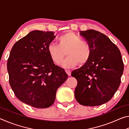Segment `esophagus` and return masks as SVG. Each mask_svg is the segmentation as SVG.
Masks as SVG:
<instances>
[{
	"instance_id": "obj_1",
	"label": "esophagus",
	"mask_w": 129,
	"mask_h": 129,
	"mask_svg": "<svg viewBox=\"0 0 129 129\" xmlns=\"http://www.w3.org/2000/svg\"><path fill=\"white\" fill-rule=\"evenodd\" d=\"M65 72H66V73H67V75H68L69 76H70L71 75V71H69V70H65Z\"/></svg>"
}]
</instances>
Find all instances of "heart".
I'll return each mask as SVG.
<instances>
[{
    "instance_id": "heart-1",
    "label": "heart",
    "mask_w": 129,
    "mask_h": 129,
    "mask_svg": "<svg viewBox=\"0 0 129 129\" xmlns=\"http://www.w3.org/2000/svg\"><path fill=\"white\" fill-rule=\"evenodd\" d=\"M58 44H51L48 47V52L52 61L57 65L62 63L65 53L68 56L62 64L66 68H72L79 64L85 65L90 60L91 49L88 43L73 32H68L58 38Z\"/></svg>"
}]
</instances>
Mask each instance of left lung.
<instances>
[{
  "label": "left lung",
  "instance_id": "left-lung-1",
  "mask_svg": "<svg viewBox=\"0 0 129 129\" xmlns=\"http://www.w3.org/2000/svg\"><path fill=\"white\" fill-rule=\"evenodd\" d=\"M90 45L91 55L85 65L71 73L76 78V100L84 106H99L108 102L121 84L123 62L121 52L105 35L97 30L80 31Z\"/></svg>",
  "mask_w": 129,
  "mask_h": 129
}]
</instances>
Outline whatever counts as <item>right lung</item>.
Here are the masks:
<instances>
[{
	"instance_id": "1",
	"label": "right lung",
	"mask_w": 129,
	"mask_h": 129,
	"mask_svg": "<svg viewBox=\"0 0 129 129\" xmlns=\"http://www.w3.org/2000/svg\"><path fill=\"white\" fill-rule=\"evenodd\" d=\"M54 38L53 32H30L14 45L7 61L9 82L15 95L34 108L53 105L57 90L68 77L48 52Z\"/></svg>"
}]
</instances>
